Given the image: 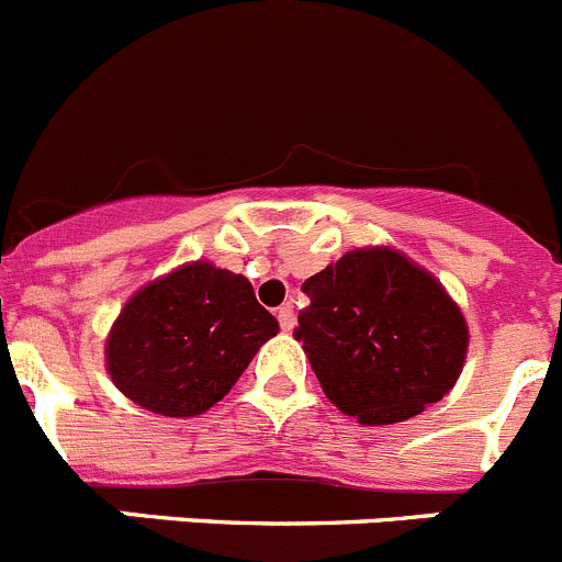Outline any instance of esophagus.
Segmentation results:
<instances>
[{"label": "esophagus", "mask_w": 562, "mask_h": 562, "mask_svg": "<svg viewBox=\"0 0 562 562\" xmlns=\"http://www.w3.org/2000/svg\"><path fill=\"white\" fill-rule=\"evenodd\" d=\"M278 323H281L284 331H292V328H295V308H292L290 303H284V306L278 308Z\"/></svg>", "instance_id": "esophagus-1"}]
</instances>
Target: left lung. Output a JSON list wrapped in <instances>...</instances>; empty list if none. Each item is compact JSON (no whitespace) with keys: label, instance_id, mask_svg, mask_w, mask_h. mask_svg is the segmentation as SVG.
<instances>
[{"label":"left lung","instance_id":"left-lung-1","mask_svg":"<svg viewBox=\"0 0 562 562\" xmlns=\"http://www.w3.org/2000/svg\"><path fill=\"white\" fill-rule=\"evenodd\" d=\"M297 315L323 393L364 426L415 418L449 395L468 353V323L446 286L395 247H357L306 278Z\"/></svg>","mask_w":562,"mask_h":562}]
</instances>
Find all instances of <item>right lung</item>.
<instances>
[{
	"label": "right lung",
	"instance_id": "add662e5",
	"mask_svg": "<svg viewBox=\"0 0 562 562\" xmlns=\"http://www.w3.org/2000/svg\"><path fill=\"white\" fill-rule=\"evenodd\" d=\"M278 321L245 276L198 259L144 284L105 339L111 382L133 404L194 418L223 401Z\"/></svg>",
	"mask_w": 562,
	"mask_h": 562
}]
</instances>
